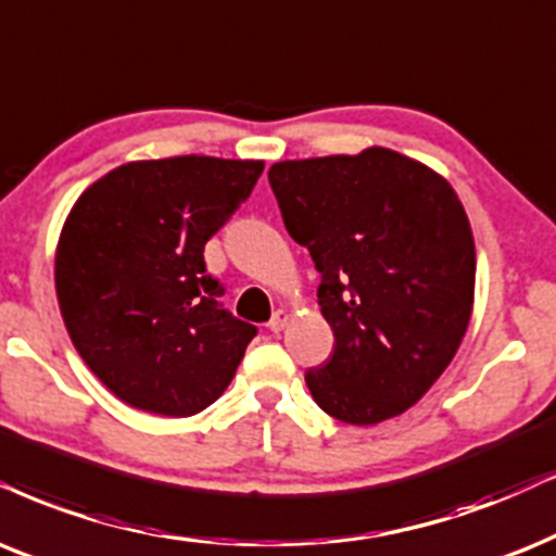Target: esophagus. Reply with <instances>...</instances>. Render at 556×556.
Returning <instances> with one entry per match:
<instances>
[{"label":"esophagus","mask_w":556,"mask_h":556,"mask_svg":"<svg viewBox=\"0 0 556 556\" xmlns=\"http://www.w3.org/2000/svg\"><path fill=\"white\" fill-rule=\"evenodd\" d=\"M287 320H290V315H287V311H277L271 315L269 320V330H274V333H279V330H285Z\"/></svg>","instance_id":"1"}]
</instances>
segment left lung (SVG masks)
<instances>
[{
    "instance_id": "1",
    "label": "left lung",
    "mask_w": 556,
    "mask_h": 556,
    "mask_svg": "<svg viewBox=\"0 0 556 556\" xmlns=\"http://www.w3.org/2000/svg\"><path fill=\"white\" fill-rule=\"evenodd\" d=\"M269 185L285 228L320 271L333 354L305 371L351 426L407 410L454 359L475 300V241L444 177L390 149L282 161Z\"/></svg>"
}]
</instances>
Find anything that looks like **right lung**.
Returning <instances> with one entry per match:
<instances>
[{
  "mask_svg": "<svg viewBox=\"0 0 556 556\" xmlns=\"http://www.w3.org/2000/svg\"><path fill=\"white\" fill-rule=\"evenodd\" d=\"M262 172L264 161H132L76 200L55 294L76 351L123 403L185 418L230 384L256 326L223 307L202 254Z\"/></svg>",
  "mask_w": 556,
  "mask_h": 556,
  "instance_id": "add662e5",
  "label": "right lung"
}]
</instances>
